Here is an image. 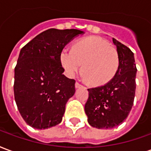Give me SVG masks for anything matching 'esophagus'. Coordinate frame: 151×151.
<instances>
[{
  "label": "esophagus",
  "mask_w": 151,
  "mask_h": 151,
  "mask_svg": "<svg viewBox=\"0 0 151 151\" xmlns=\"http://www.w3.org/2000/svg\"><path fill=\"white\" fill-rule=\"evenodd\" d=\"M75 86H76V88H79V87H82V86L79 83V82H76V84H75Z\"/></svg>",
  "instance_id": "esophagus-1"
}]
</instances>
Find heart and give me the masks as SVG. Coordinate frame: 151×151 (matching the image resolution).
<instances>
[{
	"label": "heart",
	"mask_w": 151,
	"mask_h": 151,
	"mask_svg": "<svg viewBox=\"0 0 151 151\" xmlns=\"http://www.w3.org/2000/svg\"><path fill=\"white\" fill-rule=\"evenodd\" d=\"M63 68L69 77L83 73L91 84H106L116 73L120 58L117 50L99 36H89L78 40L73 50L64 48L60 54Z\"/></svg>",
	"instance_id": "heart-1"
}]
</instances>
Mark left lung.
<instances>
[{"mask_svg": "<svg viewBox=\"0 0 151 151\" xmlns=\"http://www.w3.org/2000/svg\"><path fill=\"white\" fill-rule=\"evenodd\" d=\"M119 54L116 73L105 85L88 89L85 104L88 123L97 129H112L123 122L129 114L136 91L137 68L133 52L112 39Z\"/></svg>", "mask_w": 151, "mask_h": 151, "instance_id": "1", "label": "left lung"}]
</instances>
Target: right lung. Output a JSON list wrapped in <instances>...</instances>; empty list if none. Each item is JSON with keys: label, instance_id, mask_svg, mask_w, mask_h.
<instances>
[{"label": "right lung", "instance_id": "1", "mask_svg": "<svg viewBox=\"0 0 151 151\" xmlns=\"http://www.w3.org/2000/svg\"><path fill=\"white\" fill-rule=\"evenodd\" d=\"M83 33L48 29L20 51L14 69V99L23 120L34 129H45L61 122L66 103L75 93V80L63 74L60 54Z\"/></svg>", "mask_w": 151, "mask_h": 151}]
</instances>
